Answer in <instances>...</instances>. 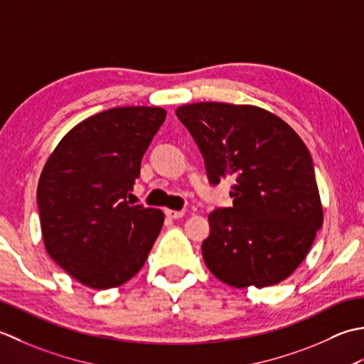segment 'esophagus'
<instances>
[{
	"instance_id": "obj_1",
	"label": "esophagus",
	"mask_w": 364,
	"mask_h": 364,
	"mask_svg": "<svg viewBox=\"0 0 364 364\" xmlns=\"http://www.w3.org/2000/svg\"><path fill=\"white\" fill-rule=\"evenodd\" d=\"M165 215L168 218H171V220H177V218H182L183 215H185V212L183 210H173V209H166L165 210Z\"/></svg>"
}]
</instances>
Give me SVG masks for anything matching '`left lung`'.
Returning <instances> with one entry per match:
<instances>
[{"instance_id":"left-lung-1","label":"left lung","mask_w":364,"mask_h":364,"mask_svg":"<svg viewBox=\"0 0 364 364\" xmlns=\"http://www.w3.org/2000/svg\"><path fill=\"white\" fill-rule=\"evenodd\" d=\"M201 151L212 185L232 179L231 207L209 215L203 257L234 287L286 279L323 223L308 147L278 116L253 105L199 102L176 109Z\"/></svg>"}]
</instances>
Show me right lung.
I'll return each mask as SVG.
<instances>
[{"label": "right lung", "mask_w": 364, "mask_h": 364, "mask_svg": "<svg viewBox=\"0 0 364 364\" xmlns=\"http://www.w3.org/2000/svg\"><path fill=\"white\" fill-rule=\"evenodd\" d=\"M165 117L159 107L102 111L75 125L43 166L37 185L43 243L81 284L117 287L144 265L165 215L130 205L127 195Z\"/></svg>", "instance_id": "obj_1"}]
</instances>
